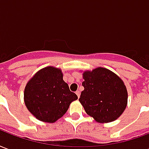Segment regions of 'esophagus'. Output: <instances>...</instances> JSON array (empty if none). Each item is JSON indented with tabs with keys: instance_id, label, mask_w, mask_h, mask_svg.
Returning <instances> with one entry per match:
<instances>
[{
	"instance_id": "34e87169",
	"label": "esophagus",
	"mask_w": 149,
	"mask_h": 149,
	"mask_svg": "<svg viewBox=\"0 0 149 149\" xmlns=\"http://www.w3.org/2000/svg\"><path fill=\"white\" fill-rule=\"evenodd\" d=\"M76 94L77 95L78 98H80V96H81V92H80V91H77V92H76Z\"/></svg>"
}]
</instances>
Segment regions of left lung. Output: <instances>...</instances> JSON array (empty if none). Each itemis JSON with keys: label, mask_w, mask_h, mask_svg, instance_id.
Instances as JSON below:
<instances>
[{"label": "left lung", "mask_w": 149, "mask_h": 149, "mask_svg": "<svg viewBox=\"0 0 149 149\" xmlns=\"http://www.w3.org/2000/svg\"><path fill=\"white\" fill-rule=\"evenodd\" d=\"M84 81L79 101L88 115L98 123H109L120 116L128 104V91L121 78L99 67L83 72Z\"/></svg>", "instance_id": "1"}]
</instances>
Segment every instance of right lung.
Segmentation results:
<instances>
[{"instance_id": "1", "label": "right lung", "mask_w": 149, "mask_h": 149, "mask_svg": "<svg viewBox=\"0 0 149 149\" xmlns=\"http://www.w3.org/2000/svg\"><path fill=\"white\" fill-rule=\"evenodd\" d=\"M77 96L69 90L62 71L48 66L37 72L24 88L25 106L40 121L54 123L62 117Z\"/></svg>"}]
</instances>
